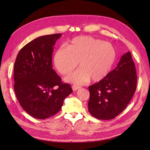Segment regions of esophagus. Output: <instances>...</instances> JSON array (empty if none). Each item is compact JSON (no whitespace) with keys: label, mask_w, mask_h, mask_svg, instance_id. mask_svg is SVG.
I'll list each match as a JSON object with an SVG mask.
<instances>
[{"label":"esophagus","mask_w":150,"mask_h":150,"mask_svg":"<svg viewBox=\"0 0 150 150\" xmlns=\"http://www.w3.org/2000/svg\"><path fill=\"white\" fill-rule=\"evenodd\" d=\"M81 87V86H75V85H73L72 86V89L73 91H76V90H78L79 89H80Z\"/></svg>","instance_id":"1"}]
</instances>
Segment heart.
Here are the masks:
<instances>
[{
	"mask_svg": "<svg viewBox=\"0 0 150 150\" xmlns=\"http://www.w3.org/2000/svg\"><path fill=\"white\" fill-rule=\"evenodd\" d=\"M116 59L112 45L90 36H78L57 49L53 62L56 69L67 75L77 67L79 69L65 79L68 83L82 84L90 79L93 82L103 79L110 71Z\"/></svg>",
	"mask_w": 150,
	"mask_h": 150,
	"instance_id": "heart-1",
	"label": "heart"
}]
</instances>
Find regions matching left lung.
<instances>
[{
    "label": "left lung",
    "instance_id": "left-lung-1",
    "mask_svg": "<svg viewBox=\"0 0 150 150\" xmlns=\"http://www.w3.org/2000/svg\"><path fill=\"white\" fill-rule=\"evenodd\" d=\"M137 74L130 52L103 79L89 86L88 111L99 120L115 118L123 111L137 89Z\"/></svg>",
    "mask_w": 150,
    "mask_h": 150
}]
</instances>
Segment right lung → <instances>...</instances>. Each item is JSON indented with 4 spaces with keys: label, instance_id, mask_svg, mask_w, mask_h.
Instances as JSON below:
<instances>
[{
    "label": "right lung",
    "instance_id": "1",
    "mask_svg": "<svg viewBox=\"0 0 150 150\" xmlns=\"http://www.w3.org/2000/svg\"><path fill=\"white\" fill-rule=\"evenodd\" d=\"M61 35H46L32 40L20 50L14 63L16 97L24 110L35 118L55 115L72 92L71 86L63 83L52 69L53 46Z\"/></svg>",
    "mask_w": 150,
    "mask_h": 150
}]
</instances>
